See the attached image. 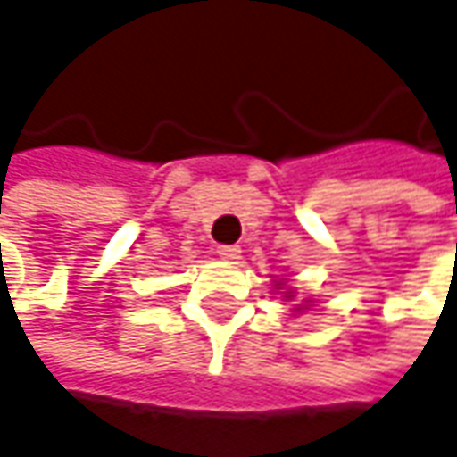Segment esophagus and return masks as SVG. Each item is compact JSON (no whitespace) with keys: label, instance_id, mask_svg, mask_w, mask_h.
I'll return each mask as SVG.
<instances>
[{"label":"esophagus","instance_id":"1","mask_svg":"<svg viewBox=\"0 0 457 457\" xmlns=\"http://www.w3.org/2000/svg\"><path fill=\"white\" fill-rule=\"evenodd\" d=\"M216 253H219L221 259H226V262H236V259H238V253H241V249H238V246H219Z\"/></svg>","mask_w":457,"mask_h":457}]
</instances>
